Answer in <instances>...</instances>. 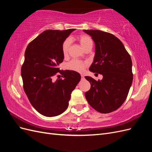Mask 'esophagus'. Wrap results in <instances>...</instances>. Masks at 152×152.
Listing matches in <instances>:
<instances>
[{"instance_id":"esophagus-1","label":"esophagus","mask_w":152,"mask_h":152,"mask_svg":"<svg viewBox=\"0 0 152 152\" xmlns=\"http://www.w3.org/2000/svg\"><path fill=\"white\" fill-rule=\"evenodd\" d=\"M81 78H82V79H84V75H82V74H81Z\"/></svg>"}]
</instances>
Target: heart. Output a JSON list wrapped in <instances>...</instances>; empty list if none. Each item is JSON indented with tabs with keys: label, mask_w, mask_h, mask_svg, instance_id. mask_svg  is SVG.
I'll list each match as a JSON object with an SVG mask.
<instances>
[{
	"label": "heart",
	"mask_w": 152,
	"mask_h": 152,
	"mask_svg": "<svg viewBox=\"0 0 152 152\" xmlns=\"http://www.w3.org/2000/svg\"><path fill=\"white\" fill-rule=\"evenodd\" d=\"M77 39L80 42L82 48L84 49H85L87 46H89V45L93 44V42H92L91 38L86 34H81L79 35L77 37ZM70 44L71 41L68 39L64 40L61 44V50L64 58H66L68 56ZM86 65L87 63L86 62L78 60V59H72L67 64L66 67L69 70L82 72L84 70Z\"/></svg>",
	"instance_id": "1"
}]
</instances>
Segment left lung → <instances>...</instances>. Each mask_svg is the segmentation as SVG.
<instances>
[{
    "mask_svg": "<svg viewBox=\"0 0 152 152\" xmlns=\"http://www.w3.org/2000/svg\"><path fill=\"white\" fill-rule=\"evenodd\" d=\"M84 31L91 36L95 43V56L89 70L103 75V79L98 81L85 77L91 83L86 98L98 112H112L125 102L132 84L131 56L122 42L113 34L98 30Z\"/></svg>",
    "mask_w": 152,
    "mask_h": 152,
    "instance_id": "1",
    "label": "left lung"
}]
</instances>
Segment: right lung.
I'll return each instance as SVG.
<instances>
[{"mask_svg":"<svg viewBox=\"0 0 152 152\" xmlns=\"http://www.w3.org/2000/svg\"><path fill=\"white\" fill-rule=\"evenodd\" d=\"M75 30H45L25 50L21 70L23 89L34 108L45 117L65 111L72 92L80 80L78 72L59 68L64 59L61 44ZM58 72L63 79L54 81L52 78Z\"/></svg>","mask_w":152,"mask_h":152,"instance_id":"right-lung-1","label":"right lung"}]
</instances>
